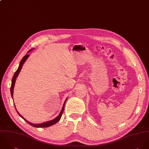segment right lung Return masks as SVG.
<instances>
[{
	"label": "right lung",
	"mask_w": 149,
	"mask_h": 149,
	"mask_svg": "<svg viewBox=\"0 0 149 149\" xmlns=\"http://www.w3.org/2000/svg\"><path fill=\"white\" fill-rule=\"evenodd\" d=\"M32 49H31L29 50L28 52H30V51H31ZM29 55L27 54V55H25V56L22 58V59L21 60V62H20V63H19V67H18V68L17 70V71H15V72L14 73V76H13V79H12V82H11V89H10V91H11V96H12L13 99V89H14V84H15V81H16V78H17V77H18V75L19 73V72L21 71V68H22V65H23L24 63L25 62V61L26 60V59L29 58ZM66 100H67V99L65 100V102H64V104H63V106L62 109H61V112H60L59 115H58V116H57L56 118H55L54 120H51V121H47V122H45V123H41V124H33L32 123L29 122V121H27L26 119H24V118H23V117H22V116H21V115L18 113V112L17 111V109H16V108H15V109H16V111H17V112L18 114L19 115V116H20V117H21L22 119H24V120H25V121H26L28 124H29L30 125H32L33 127H37V128L48 127L51 126V125H54V124H56V123H58V122L59 121L60 119H61V116H62V113H63V111H64V105H65V103ZM14 106H15V105H14Z\"/></svg>",
	"instance_id": "add662e5"
}]
</instances>
